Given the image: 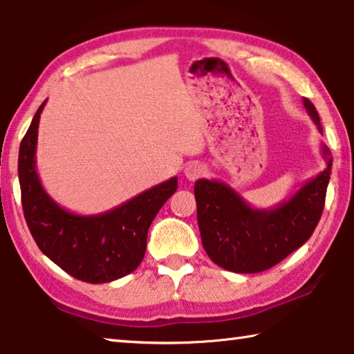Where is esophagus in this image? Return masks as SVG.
I'll list each match as a JSON object with an SVG mask.
<instances>
[{
	"instance_id": "34e87169",
	"label": "esophagus",
	"mask_w": 354,
	"mask_h": 354,
	"mask_svg": "<svg viewBox=\"0 0 354 354\" xmlns=\"http://www.w3.org/2000/svg\"><path fill=\"white\" fill-rule=\"evenodd\" d=\"M205 171H206L205 165H201L198 162H190L184 169V175L189 179V181H195V179H198L200 176L205 175Z\"/></svg>"
}]
</instances>
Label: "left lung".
I'll return each instance as SVG.
<instances>
[{
	"label": "left lung",
	"instance_id": "obj_1",
	"mask_svg": "<svg viewBox=\"0 0 354 354\" xmlns=\"http://www.w3.org/2000/svg\"><path fill=\"white\" fill-rule=\"evenodd\" d=\"M303 104L323 134L315 106L308 98ZM322 153L326 169L270 209L251 207L225 183L198 179L194 189L196 218L207 256L225 270L259 273L306 243L322 217L331 175V151L322 145Z\"/></svg>",
	"mask_w": 354,
	"mask_h": 354
}]
</instances>
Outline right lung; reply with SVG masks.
<instances>
[{"label":"right lung","instance_id":"add662e5","mask_svg":"<svg viewBox=\"0 0 354 354\" xmlns=\"http://www.w3.org/2000/svg\"><path fill=\"white\" fill-rule=\"evenodd\" d=\"M35 112L19 153L21 205L29 231L41 253L76 279L111 283L134 272L145 256L151 221L178 189V178L160 183L123 205L95 215L67 211L41 185L35 151L40 113Z\"/></svg>","mask_w":354,"mask_h":354}]
</instances>
